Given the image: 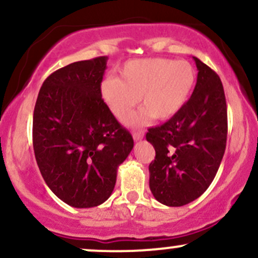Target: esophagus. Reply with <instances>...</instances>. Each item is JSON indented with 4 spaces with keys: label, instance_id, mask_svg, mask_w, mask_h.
Wrapping results in <instances>:
<instances>
[{
    "label": "esophagus",
    "instance_id": "34e87169",
    "mask_svg": "<svg viewBox=\"0 0 258 258\" xmlns=\"http://www.w3.org/2000/svg\"><path fill=\"white\" fill-rule=\"evenodd\" d=\"M144 137V133L142 131H138V132H133V139H135V142H139L142 141Z\"/></svg>",
    "mask_w": 258,
    "mask_h": 258
}]
</instances>
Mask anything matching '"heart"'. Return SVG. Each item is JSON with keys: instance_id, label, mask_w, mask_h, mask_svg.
<instances>
[{"instance_id": "heart-1", "label": "heart", "mask_w": 258, "mask_h": 258, "mask_svg": "<svg viewBox=\"0 0 258 258\" xmlns=\"http://www.w3.org/2000/svg\"><path fill=\"white\" fill-rule=\"evenodd\" d=\"M197 74L186 60L143 58L126 61L120 79L109 76L100 85V94L116 119L123 121L138 104L143 108L130 117L132 126L143 125L152 117L167 120L188 102Z\"/></svg>"}]
</instances>
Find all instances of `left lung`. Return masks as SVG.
Instances as JSON below:
<instances>
[{
  "mask_svg": "<svg viewBox=\"0 0 258 258\" xmlns=\"http://www.w3.org/2000/svg\"><path fill=\"white\" fill-rule=\"evenodd\" d=\"M198 68L193 94L164 125L148 130L155 149L149 165L150 190L159 203L183 206L214 180L227 143V104L221 79L193 57Z\"/></svg>",
  "mask_w": 258,
  "mask_h": 258,
  "instance_id": "1",
  "label": "left lung"
}]
</instances>
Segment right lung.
<instances>
[{"mask_svg": "<svg viewBox=\"0 0 258 258\" xmlns=\"http://www.w3.org/2000/svg\"><path fill=\"white\" fill-rule=\"evenodd\" d=\"M106 57L75 61L44 80L32 121L36 162L48 188L79 209L103 204L133 138L100 94Z\"/></svg>", "mask_w": 258, "mask_h": 258, "instance_id": "right-lung-1", "label": "right lung"}]
</instances>
